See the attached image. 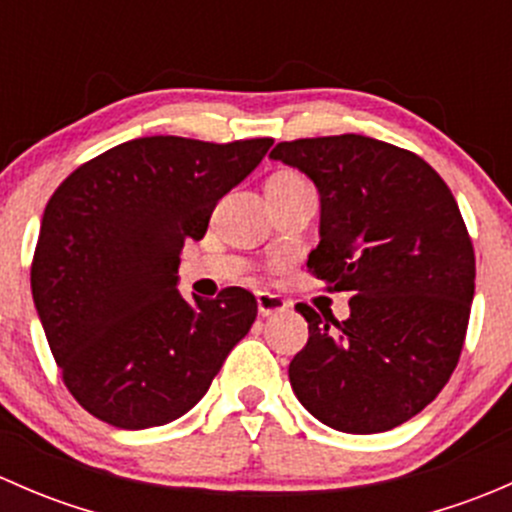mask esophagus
Listing matches in <instances>:
<instances>
[{
	"instance_id": "esophagus-1",
	"label": "esophagus",
	"mask_w": 512,
	"mask_h": 512,
	"mask_svg": "<svg viewBox=\"0 0 512 512\" xmlns=\"http://www.w3.org/2000/svg\"><path fill=\"white\" fill-rule=\"evenodd\" d=\"M257 309H260L262 317H270V314L285 312V309H289V302L287 299H282L280 294L257 292Z\"/></svg>"
}]
</instances>
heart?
I'll return each instance as SVG.
<instances>
[{
	"mask_svg": "<svg viewBox=\"0 0 512 512\" xmlns=\"http://www.w3.org/2000/svg\"><path fill=\"white\" fill-rule=\"evenodd\" d=\"M270 183H307V180L299 178L297 173H280V175H275Z\"/></svg>",
	"mask_w": 512,
	"mask_h": 512,
	"instance_id": "obj_1",
	"label": "heart"
}]
</instances>
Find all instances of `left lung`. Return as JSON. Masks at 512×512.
Here are the masks:
<instances>
[{
  "mask_svg": "<svg viewBox=\"0 0 512 512\" xmlns=\"http://www.w3.org/2000/svg\"><path fill=\"white\" fill-rule=\"evenodd\" d=\"M270 158L314 180L319 245L307 267L352 314L299 302L309 339L289 364L304 409L344 433H381L426 409L461 356L476 252L451 188L416 153L376 138H299Z\"/></svg>",
  "mask_w": 512,
  "mask_h": 512,
  "instance_id": "obj_1",
  "label": "left lung"
}]
</instances>
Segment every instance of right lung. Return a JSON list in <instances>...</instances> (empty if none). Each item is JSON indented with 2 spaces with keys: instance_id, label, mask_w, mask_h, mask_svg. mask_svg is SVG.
Instances as JSON below:
<instances>
[{
  "instance_id": "add662e5",
  "label": "right lung",
  "mask_w": 512,
  "mask_h": 512,
  "mask_svg": "<svg viewBox=\"0 0 512 512\" xmlns=\"http://www.w3.org/2000/svg\"><path fill=\"white\" fill-rule=\"evenodd\" d=\"M272 143L136 138L54 190L32 294L61 379L91 416L128 431L175 421L250 332L257 299L247 289L188 302L175 285L185 240H203L218 200Z\"/></svg>"
}]
</instances>
